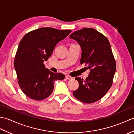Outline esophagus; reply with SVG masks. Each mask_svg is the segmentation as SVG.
Here are the masks:
<instances>
[{
    "label": "esophagus",
    "mask_w": 134,
    "mask_h": 134,
    "mask_svg": "<svg viewBox=\"0 0 134 134\" xmlns=\"http://www.w3.org/2000/svg\"><path fill=\"white\" fill-rule=\"evenodd\" d=\"M65 78H66L67 79H69V80H70V79H72V77L70 75H66L65 76Z\"/></svg>",
    "instance_id": "34e87169"
}]
</instances>
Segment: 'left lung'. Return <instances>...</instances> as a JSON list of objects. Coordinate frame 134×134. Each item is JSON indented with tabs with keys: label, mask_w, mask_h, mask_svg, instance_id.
<instances>
[{
	"label": "left lung",
	"mask_w": 134,
	"mask_h": 134,
	"mask_svg": "<svg viewBox=\"0 0 134 134\" xmlns=\"http://www.w3.org/2000/svg\"><path fill=\"white\" fill-rule=\"evenodd\" d=\"M80 45L81 64L90 70L85 80L75 78L79 87L73 92L75 97L84 103L99 100L112 86L116 69L115 59L108 38L93 28H83L70 36Z\"/></svg>",
	"instance_id": "obj_1"
}]
</instances>
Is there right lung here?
Wrapping results in <instances>:
<instances>
[{
  "label": "right lung",
  "instance_id": "right-lung-1",
  "mask_svg": "<svg viewBox=\"0 0 134 134\" xmlns=\"http://www.w3.org/2000/svg\"><path fill=\"white\" fill-rule=\"evenodd\" d=\"M71 32L41 27L27 33L22 38L14 64L19 86L28 97L37 101L47 98L53 92L54 81L64 78L63 74L46 69L44 62L52 55L56 45Z\"/></svg>",
  "mask_w": 134,
  "mask_h": 134
}]
</instances>
